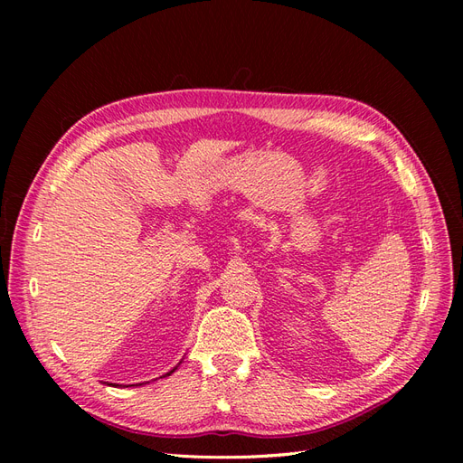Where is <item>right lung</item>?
<instances>
[{
  "instance_id": "1",
  "label": "right lung",
  "mask_w": 463,
  "mask_h": 463,
  "mask_svg": "<svg viewBox=\"0 0 463 463\" xmlns=\"http://www.w3.org/2000/svg\"><path fill=\"white\" fill-rule=\"evenodd\" d=\"M179 363H181V361H179ZM179 363H177V367H179ZM177 367H174V369H172V371H170V373H165V374H164V376H170V374H172V373H174V371H175V369H177ZM114 386H116V384H114ZM118 386H119V384H118ZM131 386H135V384H131Z\"/></svg>"
}]
</instances>
